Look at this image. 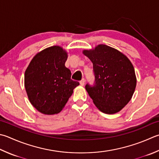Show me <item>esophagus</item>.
I'll return each mask as SVG.
<instances>
[{"label": "esophagus", "instance_id": "obj_1", "mask_svg": "<svg viewBox=\"0 0 159 159\" xmlns=\"http://www.w3.org/2000/svg\"><path fill=\"white\" fill-rule=\"evenodd\" d=\"M80 84L81 86H84V84H85V80H84V79H82V80H81L80 82Z\"/></svg>", "mask_w": 159, "mask_h": 159}]
</instances>
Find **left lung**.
Wrapping results in <instances>:
<instances>
[{"instance_id":"left-lung-1","label":"left lung","mask_w":159,"mask_h":159,"mask_svg":"<svg viewBox=\"0 0 159 159\" xmlns=\"http://www.w3.org/2000/svg\"><path fill=\"white\" fill-rule=\"evenodd\" d=\"M93 63V85L85 86L98 109L107 114L120 111L130 101L135 91L136 77L132 64L126 56L106 45L84 50Z\"/></svg>"}]
</instances>
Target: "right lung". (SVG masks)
<instances>
[{"label": "right lung", "mask_w": 159, "mask_h": 159, "mask_svg": "<svg viewBox=\"0 0 159 159\" xmlns=\"http://www.w3.org/2000/svg\"><path fill=\"white\" fill-rule=\"evenodd\" d=\"M67 53L59 46L39 52L25 73V87L33 107L39 111L52 115L61 111L80 84L71 80V72L65 66Z\"/></svg>", "instance_id": "obj_1"}]
</instances>
